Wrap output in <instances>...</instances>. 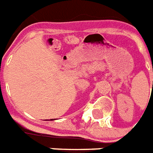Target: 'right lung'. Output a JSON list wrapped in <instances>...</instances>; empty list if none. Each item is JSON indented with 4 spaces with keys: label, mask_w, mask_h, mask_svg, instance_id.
Wrapping results in <instances>:
<instances>
[{
    "label": "right lung",
    "mask_w": 153,
    "mask_h": 153,
    "mask_svg": "<svg viewBox=\"0 0 153 153\" xmlns=\"http://www.w3.org/2000/svg\"><path fill=\"white\" fill-rule=\"evenodd\" d=\"M51 120H53V119H51Z\"/></svg>",
    "instance_id": "add662e5"
}]
</instances>
